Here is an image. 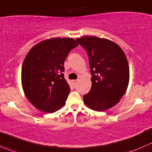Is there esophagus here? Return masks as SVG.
<instances>
[{"instance_id": "34e87169", "label": "esophagus", "mask_w": 152, "mask_h": 152, "mask_svg": "<svg viewBox=\"0 0 152 152\" xmlns=\"http://www.w3.org/2000/svg\"><path fill=\"white\" fill-rule=\"evenodd\" d=\"M71 82H72V83L73 84V85H76V84H77V82H78V80H72Z\"/></svg>"}]
</instances>
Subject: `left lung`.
<instances>
[{
  "mask_svg": "<svg viewBox=\"0 0 152 152\" xmlns=\"http://www.w3.org/2000/svg\"><path fill=\"white\" fill-rule=\"evenodd\" d=\"M88 54L92 87L84 95L89 108L103 112L118 103L125 93L129 80L127 59L118 45L97 37L76 39Z\"/></svg>",
  "mask_w": 152,
  "mask_h": 152,
  "instance_id": "obj_1",
  "label": "left lung"
}]
</instances>
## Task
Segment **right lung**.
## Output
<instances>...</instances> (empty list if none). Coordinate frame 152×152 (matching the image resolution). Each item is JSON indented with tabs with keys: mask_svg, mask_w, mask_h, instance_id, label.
<instances>
[{
	"mask_svg": "<svg viewBox=\"0 0 152 152\" xmlns=\"http://www.w3.org/2000/svg\"><path fill=\"white\" fill-rule=\"evenodd\" d=\"M78 44L73 38H53L34 45L23 61L22 86L29 102L45 113L63 107L70 91L64 78V62Z\"/></svg>",
	"mask_w": 152,
	"mask_h": 152,
	"instance_id": "1",
	"label": "right lung"
}]
</instances>
